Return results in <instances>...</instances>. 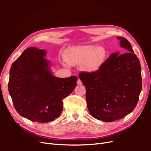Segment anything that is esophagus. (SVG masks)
Masks as SVG:
<instances>
[{
	"instance_id": "esophagus-1",
	"label": "esophagus",
	"mask_w": 151,
	"mask_h": 151,
	"mask_svg": "<svg viewBox=\"0 0 151 151\" xmlns=\"http://www.w3.org/2000/svg\"><path fill=\"white\" fill-rule=\"evenodd\" d=\"M77 84L78 85H81L82 84V82H81V81L80 80V79H78V80H77Z\"/></svg>"
}]
</instances>
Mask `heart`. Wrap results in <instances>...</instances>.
I'll return each mask as SVG.
<instances>
[{
	"label": "heart",
	"instance_id": "heart-1",
	"mask_svg": "<svg viewBox=\"0 0 151 151\" xmlns=\"http://www.w3.org/2000/svg\"><path fill=\"white\" fill-rule=\"evenodd\" d=\"M106 51L103 47L94 45H79L68 48L65 53L66 61L71 65H79L86 72L99 69L105 61Z\"/></svg>",
	"mask_w": 151,
	"mask_h": 151
}]
</instances>
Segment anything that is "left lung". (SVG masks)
I'll return each instance as SVG.
<instances>
[{
  "mask_svg": "<svg viewBox=\"0 0 151 151\" xmlns=\"http://www.w3.org/2000/svg\"><path fill=\"white\" fill-rule=\"evenodd\" d=\"M125 53H113L99 69L82 72L87 106L91 115L106 122L121 119L135 108L142 90L141 67L126 38L118 36Z\"/></svg>",
  "mask_w": 151,
  "mask_h": 151,
  "instance_id": "obj_1",
  "label": "left lung"
}]
</instances>
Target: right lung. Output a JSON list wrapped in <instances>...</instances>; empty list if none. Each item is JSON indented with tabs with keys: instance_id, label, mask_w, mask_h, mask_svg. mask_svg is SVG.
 <instances>
[{
	"instance_id": "add662e5",
	"label": "right lung",
	"mask_w": 151,
	"mask_h": 151,
	"mask_svg": "<svg viewBox=\"0 0 151 151\" xmlns=\"http://www.w3.org/2000/svg\"><path fill=\"white\" fill-rule=\"evenodd\" d=\"M47 51L25 50L11 67L9 93L16 111L32 122L48 123L59 116L62 100L76 88L77 78H59L51 70Z\"/></svg>"
}]
</instances>
